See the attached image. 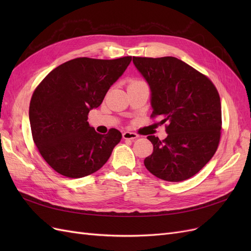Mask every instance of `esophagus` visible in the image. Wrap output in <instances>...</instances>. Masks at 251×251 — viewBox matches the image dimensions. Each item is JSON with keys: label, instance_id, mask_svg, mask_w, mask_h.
I'll return each instance as SVG.
<instances>
[{"label": "esophagus", "instance_id": "obj_1", "mask_svg": "<svg viewBox=\"0 0 251 251\" xmlns=\"http://www.w3.org/2000/svg\"><path fill=\"white\" fill-rule=\"evenodd\" d=\"M139 136L137 134H135L133 132H128V131H126L123 133V138L124 139H131V140H134L136 138H138Z\"/></svg>", "mask_w": 251, "mask_h": 251}]
</instances>
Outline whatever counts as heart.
<instances>
[{
    "mask_svg": "<svg viewBox=\"0 0 251 251\" xmlns=\"http://www.w3.org/2000/svg\"><path fill=\"white\" fill-rule=\"evenodd\" d=\"M139 82H143V81H141V80H134L131 83H139Z\"/></svg>",
    "mask_w": 251,
    "mask_h": 251,
    "instance_id": "heart-1",
    "label": "heart"
}]
</instances>
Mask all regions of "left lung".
<instances>
[{
  "label": "left lung",
  "mask_w": 251,
  "mask_h": 251,
  "mask_svg": "<svg viewBox=\"0 0 251 251\" xmlns=\"http://www.w3.org/2000/svg\"><path fill=\"white\" fill-rule=\"evenodd\" d=\"M133 63L150 87L151 116H160L161 124H169L164 140L148 136L154 150L144 165L165 181L193 177L219 146L222 113L216 87L176 57H133Z\"/></svg>",
  "instance_id": "8db88e82"
}]
</instances>
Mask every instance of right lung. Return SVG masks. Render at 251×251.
Here are the masks:
<instances>
[{"mask_svg":"<svg viewBox=\"0 0 251 251\" xmlns=\"http://www.w3.org/2000/svg\"><path fill=\"white\" fill-rule=\"evenodd\" d=\"M131 60L74 58L53 69L35 89L29 107L33 141L58 174L82 178L108 161L123 136L116 128L98 134L88 114L100 107Z\"/></svg>","mask_w":251,"mask_h":251,"instance_id":"right-lung-1","label":"right lung"}]
</instances>
